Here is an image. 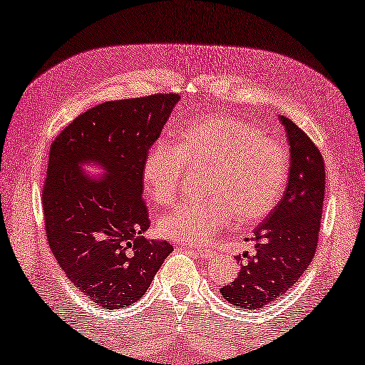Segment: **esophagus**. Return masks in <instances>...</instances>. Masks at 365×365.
<instances>
[{
    "mask_svg": "<svg viewBox=\"0 0 365 365\" xmlns=\"http://www.w3.org/2000/svg\"><path fill=\"white\" fill-rule=\"evenodd\" d=\"M190 250H192L197 257H200L202 259H208L213 257V252L208 250V248H195V247H190Z\"/></svg>",
    "mask_w": 365,
    "mask_h": 365,
    "instance_id": "1",
    "label": "esophagus"
}]
</instances>
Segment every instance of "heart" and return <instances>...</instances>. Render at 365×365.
<instances>
[{
	"mask_svg": "<svg viewBox=\"0 0 365 365\" xmlns=\"http://www.w3.org/2000/svg\"><path fill=\"white\" fill-rule=\"evenodd\" d=\"M186 165L210 166V195L182 203L158 221L160 235L179 244H205L234 216L242 225L261 221L276 208L289 178L284 144L226 113L189 120L178 130L175 145H150L140 170L147 197L158 205L175 202Z\"/></svg>",
	"mask_w": 365,
	"mask_h": 365,
	"instance_id": "heart-1",
	"label": "heart"
}]
</instances>
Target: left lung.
<instances>
[{
    "mask_svg": "<svg viewBox=\"0 0 365 365\" xmlns=\"http://www.w3.org/2000/svg\"><path fill=\"white\" fill-rule=\"evenodd\" d=\"M290 147L289 182L276 208L255 229L253 253L235 257L240 271L221 295L242 309L266 308L285 295L314 258L324 208V158L308 134L279 117ZM248 240V239H247Z\"/></svg>",
    "mask_w": 365,
    "mask_h": 365,
    "instance_id": "1",
    "label": "left lung"
}]
</instances>
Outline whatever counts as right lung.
Returning <instances> with one entry per match:
<instances>
[{"mask_svg":"<svg viewBox=\"0 0 365 365\" xmlns=\"http://www.w3.org/2000/svg\"><path fill=\"white\" fill-rule=\"evenodd\" d=\"M178 94L110 101L63 128L49 150L43 187L51 252L75 287L102 309L136 303L173 247L147 240L143 162L168 121ZM106 170L88 178L81 165Z\"/></svg>","mask_w":365,"mask_h":365,"instance_id":"1","label":"right lung"}]
</instances>
